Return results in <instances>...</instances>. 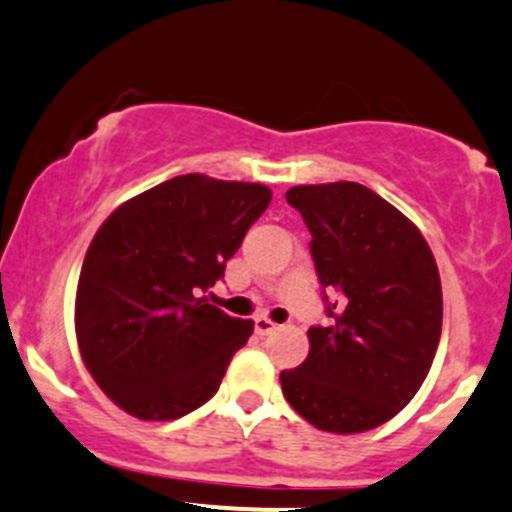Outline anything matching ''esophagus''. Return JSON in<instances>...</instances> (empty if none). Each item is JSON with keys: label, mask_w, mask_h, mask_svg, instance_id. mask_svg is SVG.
<instances>
[{"label": "esophagus", "mask_w": 512, "mask_h": 512, "mask_svg": "<svg viewBox=\"0 0 512 512\" xmlns=\"http://www.w3.org/2000/svg\"><path fill=\"white\" fill-rule=\"evenodd\" d=\"M277 324H274L272 319H267V316H257L255 319V333L257 336H270V333L277 331Z\"/></svg>", "instance_id": "obj_1"}]
</instances>
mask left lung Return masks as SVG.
Instances as JSON below:
<instances>
[{
	"label": "left lung",
	"instance_id": "8db88e82",
	"mask_svg": "<svg viewBox=\"0 0 512 512\" xmlns=\"http://www.w3.org/2000/svg\"><path fill=\"white\" fill-rule=\"evenodd\" d=\"M287 203L311 233L328 326L309 328V355L282 370L289 405L316 429L380 427L417 395L441 336V282L412 220L353 181L294 186ZM339 297L328 302L325 289Z\"/></svg>",
	"mask_w": 512,
	"mask_h": 512
}]
</instances>
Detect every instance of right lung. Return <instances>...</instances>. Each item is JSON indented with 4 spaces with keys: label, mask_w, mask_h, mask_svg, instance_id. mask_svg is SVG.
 <instances>
[{
    "label": "right lung",
    "mask_w": 512,
    "mask_h": 512,
    "mask_svg": "<svg viewBox=\"0 0 512 512\" xmlns=\"http://www.w3.org/2000/svg\"><path fill=\"white\" fill-rule=\"evenodd\" d=\"M270 201L262 184L186 174L129 198L100 225L80 270L75 336L117 407L166 422L218 392L252 321L206 294Z\"/></svg>",
    "instance_id": "right-lung-1"
}]
</instances>
